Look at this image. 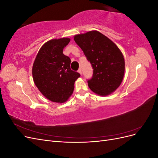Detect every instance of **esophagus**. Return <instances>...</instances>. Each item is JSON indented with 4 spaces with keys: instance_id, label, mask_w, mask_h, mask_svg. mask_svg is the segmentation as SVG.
<instances>
[{
    "instance_id": "1",
    "label": "esophagus",
    "mask_w": 158,
    "mask_h": 158,
    "mask_svg": "<svg viewBox=\"0 0 158 158\" xmlns=\"http://www.w3.org/2000/svg\"><path fill=\"white\" fill-rule=\"evenodd\" d=\"M78 72L80 74V75H82V70H81L80 69H79V70H78Z\"/></svg>"
}]
</instances>
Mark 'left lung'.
Listing matches in <instances>:
<instances>
[{"instance_id": "8db88e82", "label": "left lung", "mask_w": 158, "mask_h": 158, "mask_svg": "<svg viewBox=\"0 0 158 158\" xmlns=\"http://www.w3.org/2000/svg\"><path fill=\"white\" fill-rule=\"evenodd\" d=\"M74 40L92 64L94 74L88 81L93 92L107 96L121 85L125 74L124 56L117 45L98 31L74 36Z\"/></svg>"}]
</instances>
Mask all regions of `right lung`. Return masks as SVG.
Instances as JSON below:
<instances>
[{
    "label": "right lung",
    "mask_w": 158,
    "mask_h": 158,
    "mask_svg": "<svg viewBox=\"0 0 158 158\" xmlns=\"http://www.w3.org/2000/svg\"><path fill=\"white\" fill-rule=\"evenodd\" d=\"M68 37L52 39L42 45L32 67L33 82L50 101L64 103L73 94L74 82L80 74L70 69V59L63 54Z\"/></svg>",
    "instance_id": "right-lung-1"
}]
</instances>
